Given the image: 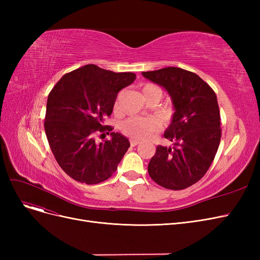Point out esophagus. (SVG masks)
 Instances as JSON below:
<instances>
[{"instance_id": "esophagus-1", "label": "esophagus", "mask_w": 260, "mask_h": 260, "mask_svg": "<svg viewBox=\"0 0 260 260\" xmlns=\"http://www.w3.org/2000/svg\"><path fill=\"white\" fill-rule=\"evenodd\" d=\"M138 144H140V140H136V139L130 140V145L131 146H137Z\"/></svg>"}]
</instances>
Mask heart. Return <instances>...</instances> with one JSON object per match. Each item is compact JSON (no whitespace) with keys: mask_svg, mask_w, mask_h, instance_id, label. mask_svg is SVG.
I'll return each mask as SVG.
<instances>
[{"mask_svg":"<svg viewBox=\"0 0 260 260\" xmlns=\"http://www.w3.org/2000/svg\"><path fill=\"white\" fill-rule=\"evenodd\" d=\"M141 91H142L145 101H148L152 98L159 99L161 95V90L158 88V86L153 83L143 84ZM117 105H118V102H116L115 108H117ZM172 112H174V109H172L171 106H168L166 108H164L162 115L168 118L172 115ZM159 128H160V121L158 119H155V118H151V117L129 118V119H127L122 123V127H121L122 132L125 136L133 139H139V140L151 137L153 133L158 131Z\"/></svg>","mask_w":260,"mask_h":260,"instance_id":"1","label":"heart"}]
</instances>
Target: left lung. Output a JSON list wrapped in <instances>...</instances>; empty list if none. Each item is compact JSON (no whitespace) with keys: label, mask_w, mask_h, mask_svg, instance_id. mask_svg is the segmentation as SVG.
<instances>
[{"label":"left lung","mask_w":260,"mask_h":260,"mask_svg":"<svg viewBox=\"0 0 260 260\" xmlns=\"http://www.w3.org/2000/svg\"><path fill=\"white\" fill-rule=\"evenodd\" d=\"M142 75L168 91L176 109L164 135L174 146H157L148 175L165 188L183 190L205 176L218 151L221 128L216 93L201 77L182 68Z\"/></svg>","instance_id":"obj_1"}]
</instances>
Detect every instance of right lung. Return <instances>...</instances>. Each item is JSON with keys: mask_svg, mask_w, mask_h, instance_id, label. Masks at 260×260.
I'll return each mask as SVG.
<instances>
[{"mask_svg": "<svg viewBox=\"0 0 260 260\" xmlns=\"http://www.w3.org/2000/svg\"><path fill=\"white\" fill-rule=\"evenodd\" d=\"M135 80L133 73L90 64L65 74L51 90L44 129L55 159L70 178L98 184L116 171L130 143L104 120L112 115L118 92ZM109 132L111 140L96 142V135Z\"/></svg>", "mask_w": 260, "mask_h": 260, "instance_id": "obj_1", "label": "right lung"}]
</instances>
